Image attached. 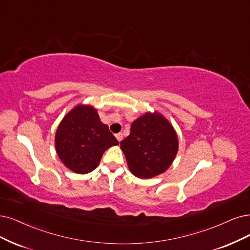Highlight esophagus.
<instances>
[{"label":"esophagus","mask_w":250,"mask_h":250,"mask_svg":"<svg viewBox=\"0 0 250 250\" xmlns=\"http://www.w3.org/2000/svg\"><path fill=\"white\" fill-rule=\"evenodd\" d=\"M115 137H116V139L118 140V142H120L123 140V134L122 133H118V134H116L115 135Z\"/></svg>","instance_id":"34e87169"}]
</instances>
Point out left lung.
<instances>
[{
  "instance_id": "1",
  "label": "left lung",
  "mask_w": 250,
  "mask_h": 250,
  "mask_svg": "<svg viewBox=\"0 0 250 250\" xmlns=\"http://www.w3.org/2000/svg\"><path fill=\"white\" fill-rule=\"evenodd\" d=\"M178 146L175 128L156 111L146 112L134 120L130 135L120 142L128 169L141 179L167 171L177 154Z\"/></svg>"
}]
</instances>
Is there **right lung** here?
Masks as SVG:
<instances>
[{
	"instance_id": "add662e5",
	"label": "right lung",
	"mask_w": 250,
	"mask_h": 250,
	"mask_svg": "<svg viewBox=\"0 0 250 250\" xmlns=\"http://www.w3.org/2000/svg\"><path fill=\"white\" fill-rule=\"evenodd\" d=\"M55 150L62 163L78 174L94 171L102 155L111 146L118 145L107 125L101 122L98 110L78 104L63 116L54 138Z\"/></svg>"
}]
</instances>
